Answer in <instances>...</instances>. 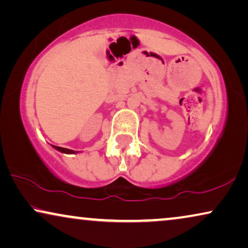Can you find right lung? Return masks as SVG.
Listing matches in <instances>:
<instances>
[{
    "mask_svg": "<svg viewBox=\"0 0 248 248\" xmlns=\"http://www.w3.org/2000/svg\"><path fill=\"white\" fill-rule=\"evenodd\" d=\"M55 148V150H58V151H60V152H62V153H76V151H72V150H68V148H63V147H59V146H53Z\"/></svg>",
    "mask_w": 248,
    "mask_h": 248,
    "instance_id": "add662e5",
    "label": "right lung"
}]
</instances>
